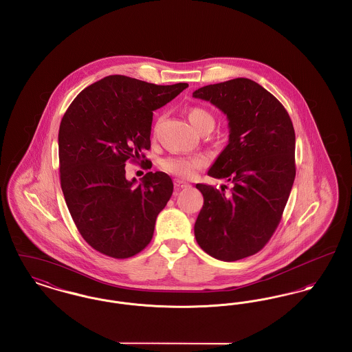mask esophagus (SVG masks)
<instances>
[{"label": "esophagus", "instance_id": "34e87169", "mask_svg": "<svg viewBox=\"0 0 352 352\" xmlns=\"http://www.w3.org/2000/svg\"><path fill=\"white\" fill-rule=\"evenodd\" d=\"M174 186H175V188H188V187H191V185L190 184H187V182H185V181H181V179H175L174 181Z\"/></svg>", "mask_w": 352, "mask_h": 352}]
</instances>
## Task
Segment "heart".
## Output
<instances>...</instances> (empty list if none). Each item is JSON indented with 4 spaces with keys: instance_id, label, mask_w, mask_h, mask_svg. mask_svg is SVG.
Returning <instances> with one entry per match:
<instances>
[{
    "instance_id": "obj_1",
    "label": "heart",
    "mask_w": 352,
    "mask_h": 352,
    "mask_svg": "<svg viewBox=\"0 0 352 352\" xmlns=\"http://www.w3.org/2000/svg\"><path fill=\"white\" fill-rule=\"evenodd\" d=\"M188 121L197 133L211 131L215 126V117L204 107H192L187 113ZM206 164L202 155H182V157H168L161 162V168L175 177L188 178L192 177L198 170Z\"/></svg>"
}]
</instances>
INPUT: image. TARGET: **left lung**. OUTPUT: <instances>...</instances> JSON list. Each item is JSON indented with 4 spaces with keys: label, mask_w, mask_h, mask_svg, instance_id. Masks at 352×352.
I'll return each instance as SVG.
<instances>
[{
    "label": "left lung",
    "mask_w": 352,
    "mask_h": 352,
    "mask_svg": "<svg viewBox=\"0 0 352 352\" xmlns=\"http://www.w3.org/2000/svg\"><path fill=\"white\" fill-rule=\"evenodd\" d=\"M228 116V144L208 175L232 182L231 195L198 184L204 207L194 234L215 259L256 254L278 228L295 179V131L289 113L248 78L207 85L192 93Z\"/></svg>",
    "instance_id": "obj_1"
}]
</instances>
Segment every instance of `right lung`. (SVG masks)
<instances>
[{
  "mask_svg": "<svg viewBox=\"0 0 352 352\" xmlns=\"http://www.w3.org/2000/svg\"><path fill=\"white\" fill-rule=\"evenodd\" d=\"M187 86L109 76L83 89L63 114L58 133L63 197L83 239L101 254L124 259L150 243L174 185L162 171L146 173L141 184L127 181L124 165L141 157L145 164L153 111Z\"/></svg>",
  "mask_w": 352,
  "mask_h": 352,
  "instance_id": "add662e5",
  "label": "right lung"
}]
</instances>
